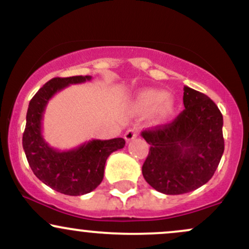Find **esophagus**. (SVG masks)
Listing matches in <instances>:
<instances>
[{
    "label": "esophagus",
    "mask_w": 249,
    "mask_h": 249,
    "mask_svg": "<svg viewBox=\"0 0 249 249\" xmlns=\"http://www.w3.org/2000/svg\"><path fill=\"white\" fill-rule=\"evenodd\" d=\"M138 134H139L138 128H136V127L128 128V130L124 134V138H125V141H126V142H131L132 139L137 138V137H138Z\"/></svg>",
    "instance_id": "obj_1"
}]
</instances>
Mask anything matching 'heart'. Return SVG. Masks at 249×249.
Wrapping results in <instances>:
<instances>
[{
	"mask_svg": "<svg viewBox=\"0 0 249 249\" xmlns=\"http://www.w3.org/2000/svg\"><path fill=\"white\" fill-rule=\"evenodd\" d=\"M134 107L139 112H152L156 110V116L158 122H166L174 113V101L171 97H167L166 92L161 90H150L142 91L137 96L134 102Z\"/></svg>",
	"mask_w": 249,
	"mask_h": 249,
	"instance_id": "b5f03b06",
	"label": "heart"
}]
</instances>
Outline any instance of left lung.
<instances>
[{
    "mask_svg": "<svg viewBox=\"0 0 249 249\" xmlns=\"http://www.w3.org/2000/svg\"><path fill=\"white\" fill-rule=\"evenodd\" d=\"M185 110L170 124L148 128L150 144L142 172L148 185L164 194L188 193L213 177L224 153V119L210 97L184 87Z\"/></svg>",
    "mask_w": 249,
    "mask_h": 249,
    "instance_id": "8db88e82",
    "label": "left lung"
}]
</instances>
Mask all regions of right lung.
Returning <instances> with one entry per match:
<instances>
[{"instance_id":"obj_1","label":"right lung","mask_w":249,"mask_h":249,"mask_svg":"<svg viewBox=\"0 0 249 249\" xmlns=\"http://www.w3.org/2000/svg\"><path fill=\"white\" fill-rule=\"evenodd\" d=\"M91 76L50 79L37 91L29 103L23 133V150L31 170L47 186L67 194L90 193L102 182L107 157L125 146L123 138L92 139L78 147L59 151L51 147L42 134V121L48 103L57 92L71 84L91 81Z\"/></svg>"}]
</instances>
